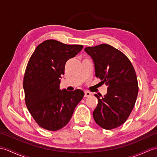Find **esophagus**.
Listing matches in <instances>:
<instances>
[{
	"label": "esophagus",
	"mask_w": 157,
	"mask_h": 157,
	"mask_svg": "<svg viewBox=\"0 0 157 157\" xmlns=\"http://www.w3.org/2000/svg\"><path fill=\"white\" fill-rule=\"evenodd\" d=\"M91 96V93L89 92L88 91H86V92H84V97H89Z\"/></svg>",
	"instance_id": "1"
}]
</instances>
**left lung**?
Returning <instances> with one entry per match:
<instances>
[{
    "label": "left lung",
    "instance_id": "1",
    "mask_svg": "<svg viewBox=\"0 0 157 157\" xmlns=\"http://www.w3.org/2000/svg\"><path fill=\"white\" fill-rule=\"evenodd\" d=\"M84 50L94 60L96 78L108 86L102 98L95 94L98 103L93 112L94 120L104 129L117 128L126 122L135 105L138 93L135 70L128 58L110 45Z\"/></svg>",
    "mask_w": 157,
    "mask_h": 157
}]
</instances>
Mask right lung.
<instances>
[{
	"instance_id": "right-lung-1",
	"label": "right lung",
	"mask_w": 157,
	"mask_h": 157,
	"mask_svg": "<svg viewBox=\"0 0 157 157\" xmlns=\"http://www.w3.org/2000/svg\"><path fill=\"white\" fill-rule=\"evenodd\" d=\"M82 49V45L49 39L40 43L29 59L23 78L25 104L42 128L56 131L64 127L84 96L80 90H59L67 61Z\"/></svg>"
}]
</instances>
